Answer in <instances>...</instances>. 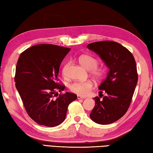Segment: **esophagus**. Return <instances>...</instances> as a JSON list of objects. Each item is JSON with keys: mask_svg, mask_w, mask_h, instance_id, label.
<instances>
[{"mask_svg": "<svg viewBox=\"0 0 153 153\" xmlns=\"http://www.w3.org/2000/svg\"><path fill=\"white\" fill-rule=\"evenodd\" d=\"M77 99H84V98H85V97L79 96V95H77Z\"/></svg>", "mask_w": 153, "mask_h": 153, "instance_id": "1", "label": "esophagus"}]
</instances>
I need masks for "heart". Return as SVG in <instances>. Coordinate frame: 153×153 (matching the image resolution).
<instances>
[{"label": "heart", "mask_w": 153, "mask_h": 153, "mask_svg": "<svg viewBox=\"0 0 153 153\" xmlns=\"http://www.w3.org/2000/svg\"><path fill=\"white\" fill-rule=\"evenodd\" d=\"M79 62L88 70L90 74L98 81L102 80L105 77L107 72V68L105 66H98L99 61L97 58L91 55H84L79 57ZM70 63L68 62L63 65L62 74L63 77H68V70ZM94 87V83L91 80L74 82L69 85V88L71 91L79 96H85L90 92Z\"/></svg>", "instance_id": "1"}]
</instances>
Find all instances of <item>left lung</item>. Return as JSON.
Here are the masks:
<instances>
[{
  "instance_id": "left-lung-1",
  "label": "left lung",
  "mask_w": 153,
  "mask_h": 153,
  "mask_svg": "<svg viewBox=\"0 0 153 153\" xmlns=\"http://www.w3.org/2000/svg\"><path fill=\"white\" fill-rule=\"evenodd\" d=\"M87 48L98 53L110 69L99 87L100 97L94 98L96 104L90 117L98 124H109L123 117L131 103L138 82L134 57L128 49L115 41H97L88 44ZM103 91L106 96H103Z\"/></svg>"
}]
</instances>
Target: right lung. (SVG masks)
<instances>
[{"mask_svg":"<svg viewBox=\"0 0 153 153\" xmlns=\"http://www.w3.org/2000/svg\"><path fill=\"white\" fill-rule=\"evenodd\" d=\"M71 49L53 44H39L22 52L16 63L15 82L27 113L42 126L54 127L65 119L75 94L63 91L58 74Z\"/></svg>","mask_w":153,"mask_h":153,"instance_id":"1","label":"right lung"}]
</instances>
